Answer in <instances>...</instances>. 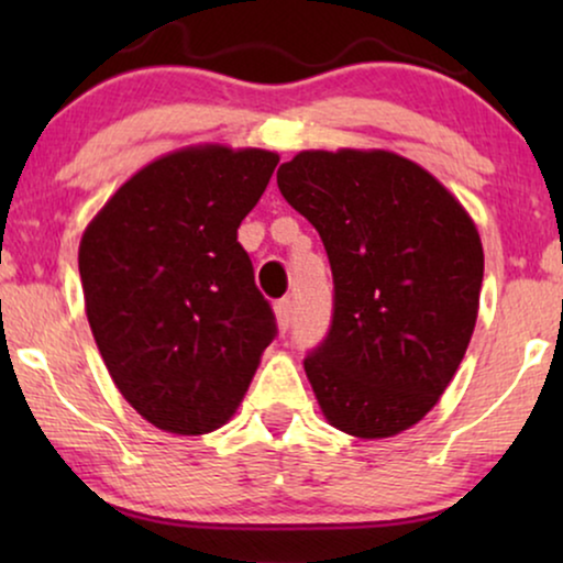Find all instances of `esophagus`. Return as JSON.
I'll return each instance as SVG.
<instances>
[{
	"label": "esophagus",
	"mask_w": 563,
	"mask_h": 563,
	"mask_svg": "<svg viewBox=\"0 0 563 563\" xmlns=\"http://www.w3.org/2000/svg\"><path fill=\"white\" fill-rule=\"evenodd\" d=\"M274 310H276V320H279V328L282 330H289L291 314H295V302H291L289 297H282L279 302L274 305Z\"/></svg>",
	"instance_id": "1"
}]
</instances>
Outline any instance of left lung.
I'll use <instances>...</instances> for the list:
<instances>
[{
  "label": "left lung",
  "mask_w": 563,
  "mask_h": 563,
  "mask_svg": "<svg viewBox=\"0 0 563 563\" xmlns=\"http://www.w3.org/2000/svg\"><path fill=\"white\" fill-rule=\"evenodd\" d=\"M333 272V320L305 372L330 426L389 438L433 410L472 341L484 251L426 168L389 151H302L276 172Z\"/></svg>",
  "instance_id": "1"
}]
</instances>
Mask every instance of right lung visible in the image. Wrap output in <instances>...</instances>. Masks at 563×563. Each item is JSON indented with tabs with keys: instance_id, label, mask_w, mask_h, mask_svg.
Segmentation results:
<instances>
[{
	"instance_id": "add662e5",
	"label": "right lung",
	"mask_w": 563,
	"mask_h": 563,
	"mask_svg": "<svg viewBox=\"0 0 563 563\" xmlns=\"http://www.w3.org/2000/svg\"><path fill=\"white\" fill-rule=\"evenodd\" d=\"M276 164L258 148L168 153L122 184L81 238L97 349L122 397L168 433L220 428L276 338L238 243Z\"/></svg>"
}]
</instances>
